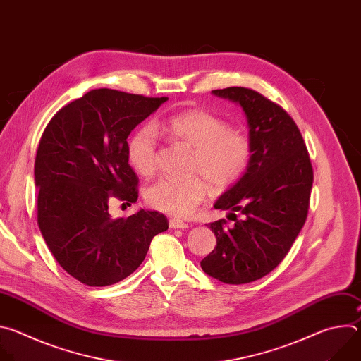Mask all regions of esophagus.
<instances>
[{"label":"esophagus","instance_id":"esophagus-1","mask_svg":"<svg viewBox=\"0 0 361 361\" xmlns=\"http://www.w3.org/2000/svg\"><path fill=\"white\" fill-rule=\"evenodd\" d=\"M170 227L171 228H180V230H184L188 227V224L180 219H170Z\"/></svg>","mask_w":361,"mask_h":361}]
</instances>
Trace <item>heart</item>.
I'll return each mask as SVG.
<instances>
[{"label":"heart","instance_id":"b5f03b06","mask_svg":"<svg viewBox=\"0 0 361 361\" xmlns=\"http://www.w3.org/2000/svg\"><path fill=\"white\" fill-rule=\"evenodd\" d=\"M159 127L169 140L191 149L188 171L198 174L216 190H227L247 173L254 142L248 133L231 128L223 118L204 110H187L163 120ZM157 135L149 126L137 128L127 142V159L140 176L156 170ZM152 209L173 216H187L205 198L200 177L160 178L145 191Z\"/></svg>","mask_w":361,"mask_h":361}]
</instances>
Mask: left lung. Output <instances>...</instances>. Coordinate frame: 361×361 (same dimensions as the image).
Instances as JSON below:
<instances>
[{"mask_svg":"<svg viewBox=\"0 0 361 361\" xmlns=\"http://www.w3.org/2000/svg\"><path fill=\"white\" fill-rule=\"evenodd\" d=\"M213 94L243 107L254 156L244 177L214 204L230 212L234 224L228 227L224 219L210 223L217 245L201 269L223 283L245 284L267 276L290 251L310 207L313 166L297 124L283 107L244 87Z\"/></svg>","mask_w":361,"mask_h":361,"instance_id":"8db88e82","label":"left lung"}]
</instances>
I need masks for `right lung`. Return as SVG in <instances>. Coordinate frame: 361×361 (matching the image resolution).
<instances>
[{
    "mask_svg": "<svg viewBox=\"0 0 361 361\" xmlns=\"http://www.w3.org/2000/svg\"><path fill=\"white\" fill-rule=\"evenodd\" d=\"M167 99L91 90L63 107L41 135L34 166L38 227L59 264L82 284L124 280L144 262L154 235L169 228L159 212L109 214L111 197L137 201L127 138Z\"/></svg>",
    "mask_w": 361,
    "mask_h": 361,
    "instance_id": "1",
    "label": "right lung"
}]
</instances>
